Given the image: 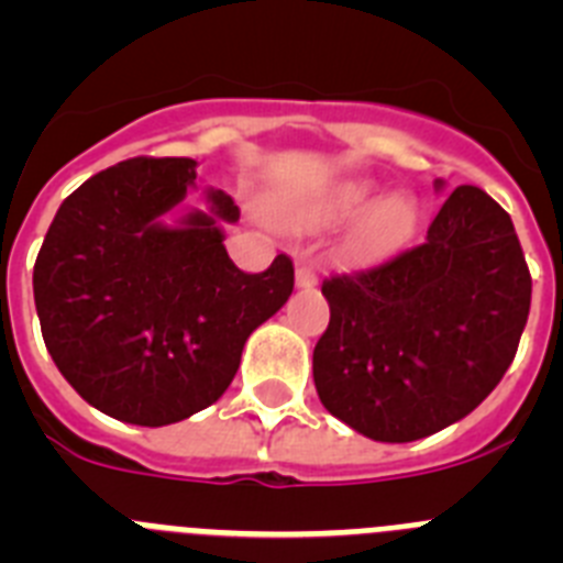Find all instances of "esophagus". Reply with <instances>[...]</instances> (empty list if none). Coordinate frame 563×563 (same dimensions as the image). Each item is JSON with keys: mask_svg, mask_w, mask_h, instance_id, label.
<instances>
[{"mask_svg": "<svg viewBox=\"0 0 563 563\" xmlns=\"http://www.w3.org/2000/svg\"><path fill=\"white\" fill-rule=\"evenodd\" d=\"M318 276L310 265H298L296 267V285L298 287H316Z\"/></svg>", "mask_w": 563, "mask_h": 563, "instance_id": "esophagus-1", "label": "esophagus"}]
</instances>
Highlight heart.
Returning <instances> with one entry per match:
<instances>
[{
	"mask_svg": "<svg viewBox=\"0 0 563 563\" xmlns=\"http://www.w3.org/2000/svg\"><path fill=\"white\" fill-rule=\"evenodd\" d=\"M377 188L372 183H338L324 191L312 194L292 208V220L305 228H327L335 222L352 220L366 210L355 231L346 239V256L352 262H380L391 253L402 251L420 228V206L409 194H395L377 202Z\"/></svg>",
	"mask_w": 563,
	"mask_h": 563,
	"instance_id": "b5f03b06",
	"label": "heart"
}]
</instances>
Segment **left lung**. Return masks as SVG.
Listing matches in <instances>:
<instances>
[{
    "label": "left lung",
    "instance_id": "left-lung-1",
    "mask_svg": "<svg viewBox=\"0 0 563 563\" xmlns=\"http://www.w3.org/2000/svg\"><path fill=\"white\" fill-rule=\"evenodd\" d=\"M321 292L330 327L312 380L324 409L369 440L411 442L496 389L519 350L533 278L505 208L456 186L422 245L330 276Z\"/></svg>",
    "mask_w": 563,
    "mask_h": 563
}]
</instances>
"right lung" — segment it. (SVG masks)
I'll use <instances>...</instances> for the list:
<instances>
[{
    "label": "right lung",
    "mask_w": 563,
    "mask_h": 563,
    "mask_svg": "<svg viewBox=\"0 0 563 563\" xmlns=\"http://www.w3.org/2000/svg\"><path fill=\"white\" fill-rule=\"evenodd\" d=\"M197 180L191 157H132L69 194L33 267L42 335L58 372L89 406L132 426L180 422L220 400L251 332L292 292V262L239 271L222 222L239 208L208 191L211 211L172 208Z\"/></svg>",
    "instance_id": "obj_1"
}]
</instances>
